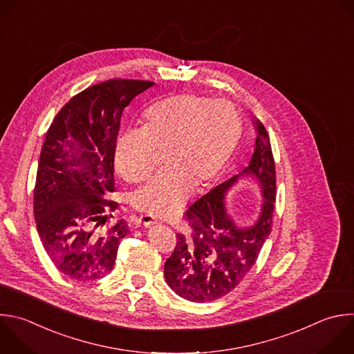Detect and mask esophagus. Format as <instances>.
Here are the masks:
<instances>
[{
	"instance_id": "obj_1",
	"label": "esophagus",
	"mask_w": 354,
	"mask_h": 354,
	"mask_svg": "<svg viewBox=\"0 0 354 354\" xmlns=\"http://www.w3.org/2000/svg\"><path fill=\"white\" fill-rule=\"evenodd\" d=\"M140 222L145 225V226H153L157 223V219L153 216V215H142L140 216Z\"/></svg>"
}]
</instances>
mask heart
<instances>
[{"label": "heart", "instance_id": "obj_1", "mask_svg": "<svg viewBox=\"0 0 354 354\" xmlns=\"http://www.w3.org/2000/svg\"><path fill=\"white\" fill-rule=\"evenodd\" d=\"M241 127L230 104L200 94H178L149 106L142 129L122 133L115 143V168L128 183L142 182L154 153H164V171L136 189L131 204L150 215H174L190 190L200 193L216 179L236 147Z\"/></svg>", "mask_w": 354, "mask_h": 354}]
</instances>
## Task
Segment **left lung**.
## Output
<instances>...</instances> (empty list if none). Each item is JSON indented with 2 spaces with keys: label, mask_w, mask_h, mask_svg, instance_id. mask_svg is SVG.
<instances>
[{
  "label": "left lung",
  "mask_w": 354,
  "mask_h": 354,
  "mask_svg": "<svg viewBox=\"0 0 354 354\" xmlns=\"http://www.w3.org/2000/svg\"><path fill=\"white\" fill-rule=\"evenodd\" d=\"M253 127L256 143L249 167L189 207L186 219L193 233L176 234L174 253L165 261L167 283L189 301H211L232 292L252 270L271 233L277 196L275 162L264 125L253 120ZM246 177L258 185L263 200L254 223L241 225L227 212L225 194Z\"/></svg>",
  "instance_id": "left-lung-1"
}]
</instances>
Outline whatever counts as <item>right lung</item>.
I'll return each mask as SVG.
<instances>
[{"label": "right lung", "mask_w": 354, "mask_h": 354, "mask_svg": "<svg viewBox=\"0 0 354 354\" xmlns=\"http://www.w3.org/2000/svg\"><path fill=\"white\" fill-rule=\"evenodd\" d=\"M154 83L115 79L72 97L57 113L40 153L35 219L46 253L65 277L95 281L112 271L129 233L108 223L116 203L113 153L124 109Z\"/></svg>", "instance_id": "obj_1"}]
</instances>
